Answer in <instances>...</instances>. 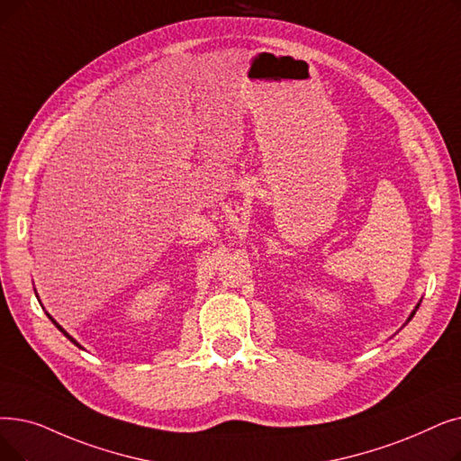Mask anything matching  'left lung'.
I'll list each match as a JSON object with an SVG mask.
<instances>
[{
	"instance_id": "left-lung-1",
	"label": "left lung",
	"mask_w": 461,
	"mask_h": 461,
	"mask_svg": "<svg viewBox=\"0 0 461 461\" xmlns=\"http://www.w3.org/2000/svg\"><path fill=\"white\" fill-rule=\"evenodd\" d=\"M420 303H422V299H420V302H418V305L414 307V311H412V312L409 314V318H407V322H405V324H409V322H411V320H412V316L416 314V311H418V307H420Z\"/></svg>"
}]
</instances>
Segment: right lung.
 I'll return each mask as SVG.
<instances>
[{
    "mask_svg": "<svg viewBox=\"0 0 461 461\" xmlns=\"http://www.w3.org/2000/svg\"><path fill=\"white\" fill-rule=\"evenodd\" d=\"M35 295H37V292H35ZM37 299H39V295H37ZM39 303H41V302H39ZM47 316H49V318H50V320H52V324H54V326H56V328H58V330H59V331H62V333H64V335H66V337H68V339H69V341H71V343H73V345H75V347H78V348H83V347H81V345H78V343H77V341H75V339H73V337H71V335H69V333H68V331H66V330H64V328H62V326H59V324H58V322H56V320H54V318H52V316H50V314H49V312H47Z\"/></svg>",
    "mask_w": 461,
    "mask_h": 461,
    "instance_id": "add662e5",
    "label": "right lung"
}]
</instances>
